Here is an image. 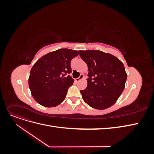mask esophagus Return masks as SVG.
Segmentation results:
<instances>
[{
	"label": "esophagus",
	"instance_id": "1",
	"mask_svg": "<svg viewBox=\"0 0 154 154\" xmlns=\"http://www.w3.org/2000/svg\"><path fill=\"white\" fill-rule=\"evenodd\" d=\"M83 78H84V76H83V74H80V77H79V78H75V79H74V80H75V82H79L80 80H82V79H83Z\"/></svg>",
	"mask_w": 154,
	"mask_h": 154
}]
</instances>
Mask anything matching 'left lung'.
<instances>
[{"label":"left lung","mask_w":154,"mask_h":154,"mask_svg":"<svg viewBox=\"0 0 154 154\" xmlns=\"http://www.w3.org/2000/svg\"><path fill=\"white\" fill-rule=\"evenodd\" d=\"M88 66L87 87L80 91L83 100L94 109L113 105L123 92L127 74L123 63L112 54L98 50L80 51Z\"/></svg>","instance_id":"obj_1"}]
</instances>
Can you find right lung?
Here are the masks:
<instances>
[{"instance_id":"obj_1","label":"right lung","mask_w":154,"mask_h":154,"mask_svg":"<svg viewBox=\"0 0 154 154\" xmlns=\"http://www.w3.org/2000/svg\"><path fill=\"white\" fill-rule=\"evenodd\" d=\"M79 52L60 49L41 57L30 71L29 87L31 94L39 104L46 107L56 106L65 100L74 79L69 75L72 72L71 60Z\"/></svg>"}]
</instances>
